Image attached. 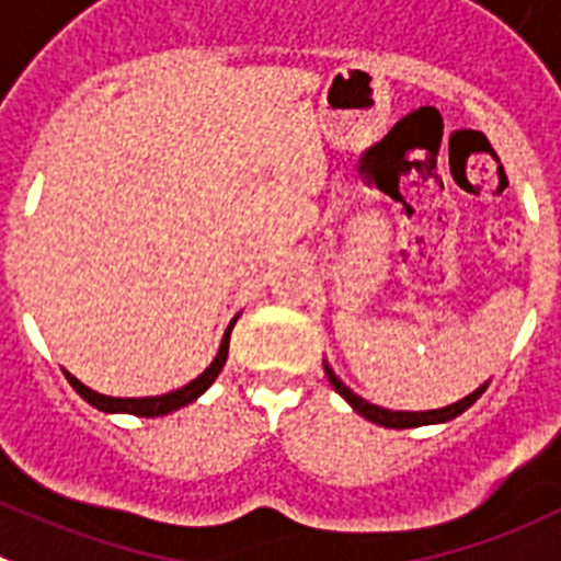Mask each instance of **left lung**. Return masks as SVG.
Segmentation results:
<instances>
[{
	"label": "left lung",
	"mask_w": 561,
	"mask_h": 561,
	"mask_svg": "<svg viewBox=\"0 0 561 561\" xmlns=\"http://www.w3.org/2000/svg\"><path fill=\"white\" fill-rule=\"evenodd\" d=\"M324 371H327V377H330L332 388H335V391L341 393L343 400L350 402V405L355 408V411L360 413V416H366L368 422H375V425L400 427V431H405V427H419V425H436V422H450V419H456L458 413L467 411V408L472 405V402H476L483 391H486V386H481V388H478V391H472V393H469V397H463L461 402H453V405L438 408V411H416V413H411V411H386V408L371 405V402L360 400L357 393H352L350 388H346L341 380H337L335 371H332L330 366H324Z\"/></svg>",
	"instance_id": "left-lung-1"
}]
</instances>
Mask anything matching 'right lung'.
<instances>
[{"label": "right lung", "mask_w": 561, "mask_h": 561, "mask_svg": "<svg viewBox=\"0 0 561 561\" xmlns=\"http://www.w3.org/2000/svg\"><path fill=\"white\" fill-rule=\"evenodd\" d=\"M231 330H234V321L229 324V330H226L224 341H220V350H218V357L209 363V368H206L204 375L195 377L193 382H186L184 388H179V391H170V393H161V397H142V400H123V397H103V393L92 391V388H85L83 382L75 380L69 371H64L69 380V386L75 388V391L83 397L89 405H94L98 411H105V413H134V416H164V413H173L179 411V408L190 405L193 400H198L201 393L206 391V388L215 382V377L220 375V368H224L226 363V355H229V337H231Z\"/></svg>", "instance_id": "add662e5"}]
</instances>
